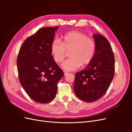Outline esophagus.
<instances>
[{
    "mask_svg": "<svg viewBox=\"0 0 132 132\" xmlns=\"http://www.w3.org/2000/svg\"><path fill=\"white\" fill-rule=\"evenodd\" d=\"M67 74H68V72H67V71H64V75H66Z\"/></svg>",
    "mask_w": 132,
    "mask_h": 132,
    "instance_id": "1",
    "label": "esophagus"
}]
</instances>
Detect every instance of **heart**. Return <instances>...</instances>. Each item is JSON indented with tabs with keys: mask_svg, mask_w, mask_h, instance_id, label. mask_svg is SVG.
Instances as JSON below:
<instances>
[{
	"mask_svg": "<svg viewBox=\"0 0 132 132\" xmlns=\"http://www.w3.org/2000/svg\"><path fill=\"white\" fill-rule=\"evenodd\" d=\"M62 42L58 39L52 42L51 55L56 63H61L68 52L70 58L66 60L61 67L67 71H74L91 63L95 55L96 43L93 39L81 32L72 31L62 36Z\"/></svg>",
	"mask_w": 132,
	"mask_h": 132,
	"instance_id": "obj_1",
	"label": "heart"
}]
</instances>
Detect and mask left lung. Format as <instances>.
Instances as JSON below:
<instances>
[{
    "label": "left lung",
    "instance_id": "8db88e82",
    "mask_svg": "<svg viewBox=\"0 0 132 132\" xmlns=\"http://www.w3.org/2000/svg\"><path fill=\"white\" fill-rule=\"evenodd\" d=\"M93 37L96 43L93 59L84 70L75 74L74 85L76 96L87 102L105 95L114 74V57L109 41L98 34Z\"/></svg>",
    "mask_w": 132,
    "mask_h": 132
}]
</instances>
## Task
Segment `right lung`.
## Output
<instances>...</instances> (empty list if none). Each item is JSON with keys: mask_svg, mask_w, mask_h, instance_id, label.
Listing matches in <instances>:
<instances>
[{"mask_svg": "<svg viewBox=\"0 0 132 132\" xmlns=\"http://www.w3.org/2000/svg\"><path fill=\"white\" fill-rule=\"evenodd\" d=\"M58 26L39 29L23 42L17 58L20 82L34 101L46 103L56 95L57 83L64 75L51 53V44Z\"/></svg>", "mask_w": 132, "mask_h": 132, "instance_id": "obj_1", "label": "right lung"}]
</instances>
